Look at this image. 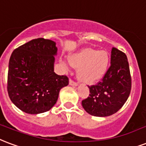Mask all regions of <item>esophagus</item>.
<instances>
[{
	"mask_svg": "<svg viewBox=\"0 0 146 146\" xmlns=\"http://www.w3.org/2000/svg\"><path fill=\"white\" fill-rule=\"evenodd\" d=\"M70 86H76L78 85V83H76V82H74V81H73V80H70Z\"/></svg>",
	"mask_w": 146,
	"mask_h": 146,
	"instance_id": "1",
	"label": "esophagus"
}]
</instances>
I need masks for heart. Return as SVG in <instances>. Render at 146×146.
<instances>
[{
	"label": "heart",
	"instance_id": "b5f03b06",
	"mask_svg": "<svg viewBox=\"0 0 146 146\" xmlns=\"http://www.w3.org/2000/svg\"><path fill=\"white\" fill-rule=\"evenodd\" d=\"M70 63L79 68L78 76L86 83H94L104 76L110 64L106 51L85 48L70 56Z\"/></svg>",
	"mask_w": 146,
	"mask_h": 146
}]
</instances>
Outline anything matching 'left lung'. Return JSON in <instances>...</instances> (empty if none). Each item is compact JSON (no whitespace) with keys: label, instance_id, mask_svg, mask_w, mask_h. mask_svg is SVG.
Instances as JSON below:
<instances>
[{"label":"left lung","instance_id":"1","mask_svg":"<svg viewBox=\"0 0 146 146\" xmlns=\"http://www.w3.org/2000/svg\"><path fill=\"white\" fill-rule=\"evenodd\" d=\"M132 79L127 56L113 47L111 65L96 85L89 86L90 96L82 101L83 109L94 116L105 117L118 112L131 92Z\"/></svg>","mask_w":146,"mask_h":146}]
</instances>
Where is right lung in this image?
<instances>
[{"label":"right lung","mask_w":146,"mask_h":146,"mask_svg":"<svg viewBox=\"0 0 146 146\" xmlns=\"http://www.w3.org/2000/svg\"><path fill=\"white\" fill-rule=\"evenodd\" d=\"M56 43L37 38L15 49L9 60L7 92L23 112L39 114L55 105L61 89L69 84L66 76L54 73Z\"/></svg>","instance_id":"obj_1"}]
</instances>
